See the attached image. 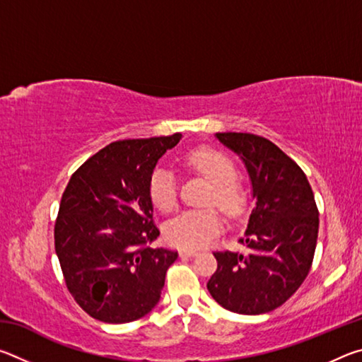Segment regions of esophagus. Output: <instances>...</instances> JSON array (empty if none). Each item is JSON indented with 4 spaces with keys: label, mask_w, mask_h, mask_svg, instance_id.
<instances>
[{
    "label": "esophagus",
    "mask_w": 362,
    "mask_h": 362,
    "mask_svg": "<svg viewBox=\"0 0 362 362\" xmlns=\"http://www.w3.org/2000/svg\"><path fill=\"white\" fill-rule=\"evenodd\" d=\"M180 257H194V255H198V250H194V249H180Z\"/></svg>",
    "instance_id": "1"
}]
</instances>
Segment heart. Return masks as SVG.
I'll return each instance as SVG.
<instances>
[{"label":"heart","instance_id":"b5f03b06","mask_svg":"<svg viewBox=\"0 0 362 362\" xmlns=\"http://www.w3.org/2000/svg\"><path fill=\"white\" fill-rule=\"evenodd\" d=\"M192 166L214 183L211 204H217L225 214L235 217L241 214L246 198L241 187L235 182V164L223 153L212 148H198L187 156ZM148 193L153 206L163 212L173 211L177 204V179L166 166H158L151 173ZM222 230V218L214 209H189L170 218L164 225V235L175 246L196 249L203 247Z\"/></svg>","mask_w":362,"mask_h":362}]
</instances>
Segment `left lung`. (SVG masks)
<instances>
[{
    "label": "left lung",
    "instance_id": "8db88e82",
    "mask_svg": "<svg viewBox=\"0 0 362 362\" xmlns=\"http://www.w3.org/2000/svg\"><path fill=\"white\" fill-rule=\"evenodd\" d=\"M216 139L240 156L255 206L241 240L247 252L214 254L218 267L207 289L233 313H268L293 296L313 263L315 196L303 170L269 140L243 132H217Z\"/></svg>",
    "mask_w": 362,
    "mask_h": 362
}]
</instances>
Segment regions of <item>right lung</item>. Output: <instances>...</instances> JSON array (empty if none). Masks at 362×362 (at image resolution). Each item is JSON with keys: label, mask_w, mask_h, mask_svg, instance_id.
Masks as SVG:
<instances>
[{"label": "right lung", "mask_w": 362, "mask_h": 362, "mask_svg": "<svg viewBox=\"0 0 362 362\" xmlns=\"http://www.w3.org/2000/svg\"><path fill=\"white\" fill-rule=\"evenodd\" d=\"M183 136L113 142L89 158L66 185L54 230L66 287L76 303L110 324L148 315L179 254L146 247L153 225L148 182Z\"/></svg>", "instance_id": "obj_1"}]
</instances>
